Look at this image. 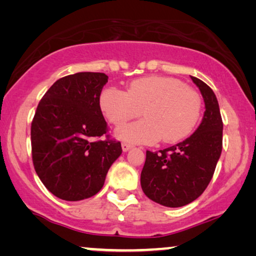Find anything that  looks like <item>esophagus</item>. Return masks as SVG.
I'll return each mask as SVG.
<instances>
[{"mask_svg": "<svg viewBox=\"0 0 256 256\" xmlns=\"http://www.w3.org/2000/svg\"><path fill=\"white\" fill-rule=\"evenodd\" d=\"M121 146H122V150H124V152H128V150L132 148V144L128 142H122Z\"/></svg>", "mask_w": 256, "mask_h": 256, "instance_id": "esophagus-1", "label": "esophagus"}]
</instances>
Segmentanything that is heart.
I'll use <instances>...</instances> for the list:
<instances>
[{
	"label": "heart",
	"instance_id": "1",
	"mask_svg": "<svg viewBox=\"0 0 256 256\" xmlns=\"http://www.w3.org/2000/svg\"><path fill=\"white\" fill-rule=\"evenodd\" d=\"M107 121L120 127L140 114L146 118L124 126L116 135L132 143H174L194 130L202 112V99L192 87L171 76H149L129 84L127 92L106 87L99 98Z\"/></svg>",
	"mask_w": 256,
	"mask_h": 256
}]
</instances>
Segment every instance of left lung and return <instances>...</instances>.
<instances>
[{"label": "left lung", "mask_w": 256, "mask_h": 256, "mask_svg": "<svg viewBox=\"0 0 256 256\" xmlns=\"http://www.w3.org/2000/svg\"><path fill=\"white\" fill-rule=\"evenodd\" d=\"M205 102L200 126L190 138L170 148L146 150L141 186L152 200L180 208L200 196L211 182L222 149V120L211 87L191 76Z\"/></svg>", "instance_id": "1"}]
</instances>
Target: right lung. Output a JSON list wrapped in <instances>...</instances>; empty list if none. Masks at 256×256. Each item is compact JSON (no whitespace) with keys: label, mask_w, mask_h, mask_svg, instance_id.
Masks as SVG:
<instances>
[{"label":"right lung","mask_w":256,"mask_h":256,"mask_svg":"<svg viewBox=\"0 0 256 256\" xmlns=\"http://www.w3.org/2000/svg\"><path fill=\"white\" fill-rule=\"evenodd\" d=\"M107 82L108 76L100 72L62 76L42 98L31 122L34 170L62 200L96 194L122 152L121 143L108 134L99 104Z\"/></svg>","instance_id":"obj_1"}]
</instances>
